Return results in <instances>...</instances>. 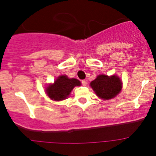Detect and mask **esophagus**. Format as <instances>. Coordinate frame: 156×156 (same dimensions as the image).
Masks as SVG:
<instances>
[{"instance_id":"esophagus-1","label":"esophagus","mask_w":156,"mask_h":156,"mask_svg":"<svg viewBox=\"0 0 156 156\" xmlns=\"http://www.w3.org/2000/svg\"><path fill=\"white\" fill-rule=\"evenodd\" d=\"M81 83H82L83 86H87V83L86 80H82Z\"/></svg>"}]
</instances>
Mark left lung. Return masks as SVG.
<instances>
[{
  "mask_svg": "<svg viewBox=\"0 0 156 156\" xmlns=\"http://www.w3.org/2000/svg\"><path fill=\"white\" fill-rule=\"evenodd\" d=\"M95 94L103 100L113 98L121 91L122 81L118 76L99 75L90 83Z\"/></svg>",
  "mask_w": 156,
  "mask_h": 156,
  "instance_id": "1",
  "label": "left lung"
}]
</instances>
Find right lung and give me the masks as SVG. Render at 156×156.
<instances>
[{
    "mask_svg": "<svg viewBox=\"0 0 156 156\" xmlns=\"http://www.w3.org/2000/svg\"><path fill=\"white\" fill-rule=\"evenodd\" d=\"M80 81L77 79H69L67 76H59L55 83L46 87V93L51 100L62 101L70 94L76 86H80Z\"/></svg>",
    "mask_w": 156,
    "mask_h": 156,
    "instance_id": "1",
    "label": "right lung"
}]
</instances>
